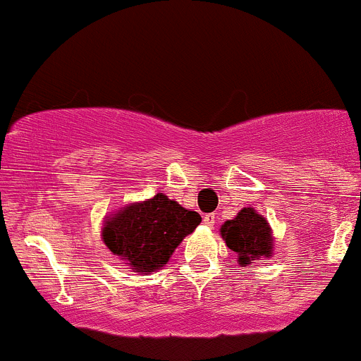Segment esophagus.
<instances>
[{
  "mask_svg": "<svg viewBox=\"0 0 361 361\" xmlns=\"http://www.w3.org/2000/svg\"><path fill=\"white\" fill-rule=\"evenodd\" d=\"M203 223H205L207 226H214V224H216V214H205V216H203Z\"/></svg>",
  "mask_w": 361,
  "mask_h": 361,
  "instance_id": "obj_1",
  "label": "esophagus"
}]
</instances>
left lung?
Returning a JSON list of instances; mask_svg holds the SVG:
<instances>
[{
    "label": "left lung",
    "instance_id": "8db88e82",
    "mask_svg": "<svg viewBox=\"0 0 361 361\" xmlns=\"http://www.w3.org/2000/svg\"><path fill=\"white\" fill-rule=\"evenodd\" d=\"M221 235L231 251L238 255L240 265H249L252 259L272 256V237L265 217L255 212L252 207L242 209L235 219L221 226Z\"/></svg>",
    "mask_w": 361,
    "mask_h": 361
}]
</instances>
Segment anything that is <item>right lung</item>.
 <instances>
[{"instance_id": "add662e5", "label": "right lung", "mask_w": 361, "mask_h": 361, "mask_svg": "<svg viewBox=\"0 0 361 361\" xmlns=\"http://www.w3.org/2000/svg\"><path fill=\"white\" fill-rule=\"evenodd\" d=\"M200 223L198 212L159 192L114 214L103 228V242L133 272H154L166 265L182 238Z\"/></svg>"}]
</instances>
